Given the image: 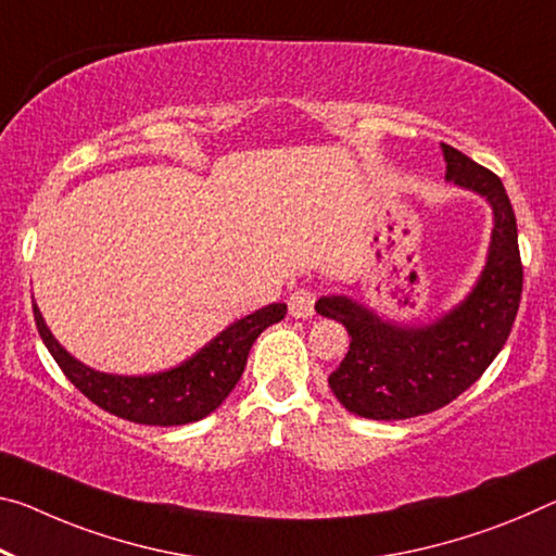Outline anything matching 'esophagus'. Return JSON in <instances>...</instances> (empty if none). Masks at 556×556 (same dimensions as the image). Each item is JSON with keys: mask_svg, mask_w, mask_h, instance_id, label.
Masks as SVG:
<instances>
[{"mask_svg": "<svg viewBox=\"0 0 556 556\" xmlns=\"http://www.w3.org/2000/svg\"><path fill=\"white\" fill-rule=\"evenodd\" d=\"M314 302H316V294L312 289H296V292L289 296V314L294 316V319H309L314 314Z\"/></svg>", "mask_w": 556, "mask_h": 556, "instance_id": "obj_1", "label": "esophagus"}]
</instances>
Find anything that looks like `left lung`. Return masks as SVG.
I'll use <instances>...</instances> for the list:
<instances>
[{
  "label": "left lung",
  "mask_w": 556,
  "mask_h": 556,
  "mask_svg": "<svg viewBox=\"0 0 556 556\" xmlns=\"http://www.w3.org/2000/svg\"><path fill=\"white\" fill-rule=\"evenodd\" d=\"M440 148L445 180L484 198L492 210L488 260L463 302L430 324L383 319L346 294L316 302V312L341 321L351 337L329 386L343 408L361 418L405 420L455 401L495 361L519 309L522 262L505 185L453 146Z\"/></svg>",
  "instance_id": "left-lung-1"
}]
</instances>
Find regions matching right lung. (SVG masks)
<instances>
[{
	"label": "right lung",
	"mask_w": 556,
	"mask_h": 556,
	"mask_svg": "<svg viewBox=\"0 0 556 556\" xmlns=\"http://www.w3.org/2000/svg\"><path fill=\"white\" fill-rule=\"evenodd\" d=\"M285 314L287 304H267L232 321L178 366L157 374L118 376L96 371L68 354L34 304L39 337L68 381L99 408L143 426H185L210 416L240 381L254 339L285 319Z\"/></svg>",
	"instance_id": "right-lung-1"
}]
</instances>
